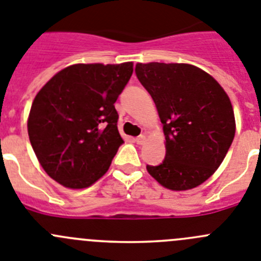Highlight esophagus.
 Wrapping results in <instances>:
<instances>
[{
  "label": "esophagus",
  "instance_id": "obj_1",
  "mask_svg": "<svg viewBox=\"0 0 261 261\" xmlns=\"http://www.w3.org/2000/svg\"><path fill=\"white\" fill-rule=\"evenodd\" d=\"M136 142H137L138 143V145H143V143H145V142H146V136H138V137L137 138H136Z\"/></svg>",
  "mask_w": 261,
  "mask_h": 261
}]
</instances>
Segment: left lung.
Instances as JSON below:
<instances>
[{"mask_svg": "<svg viewBox=\"0 0 261 261\" xmlns=\"http://www.w3.org/2000/svg\"><path fill=\"white\" fill-rule=\"evenodd\" d=\"M166 136V159L146 169L163 188L185 191L216 172L233 142L236 119L223 87L189 63H137Z\"/></svg>", "mask_w": 261, "mask_h": 261, "instance_id": "8db88e82", "label": "left lung"}]
</instances>
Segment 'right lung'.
<instances>
[{
  "mask_svg": "<svg viewBox=\"0 0 261 261\" xmlns=\"http://www.w3.org/2000/svg\"><path fill=\"white\" fill-rule=\"evenodd\" d=\"M132 73V62L77 63L38 90L28 115V136L38 163L53 180L84 189L109 171L124 142L114 103Z\"/></svg>",
  "mask_w": 261,
  "mask_h": 261,
  "instance_id": "add662e5",
  "label": "right lung"
}]
</instances>
